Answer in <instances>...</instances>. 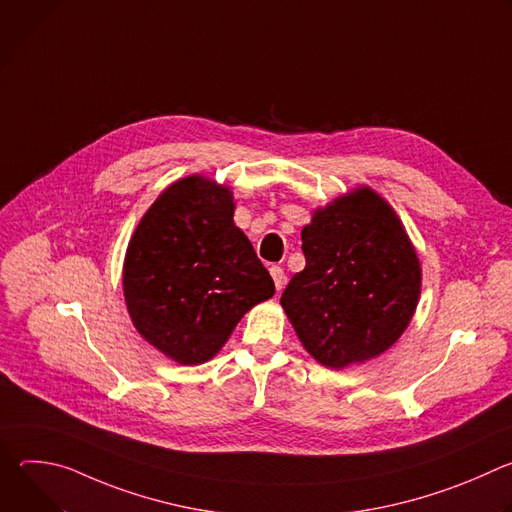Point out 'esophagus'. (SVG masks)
<instances>
[{"instance_id": "1", "label": "esophagus", "mask_w": 512, "mask_h": 512, "mask_svg": "<svg viewBox=\"0 0 512 512\" xmlns=\"http://www.w3.org/2000/svg\"><path fill=\"white\" fill-rule=\"evenodd\" d=\"M269 273H271V277H273L275 289H277V291L283 289V285H285V273H283V269L277 267V265H273V267H269Z\"/></svg>"}]
</instances>
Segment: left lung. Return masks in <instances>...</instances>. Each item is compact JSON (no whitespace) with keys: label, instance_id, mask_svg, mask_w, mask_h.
<instances>
[{"label":"left lung","instance_id":"left-lung-1","mask_svg":"<svg viewBox=\"0 0 512 512\" xmlns=\"http://www.w3.org/2000/svg\"><path fill=\"white\" fill-rule=\"evenodd\" d=\"M302 251L306 267L281 308L308 354L340 371L389 350L421 294V263L395 208L356 186L314 210Z\"/></svg>","mask_w":512,"mask_h":512}]
</instances>
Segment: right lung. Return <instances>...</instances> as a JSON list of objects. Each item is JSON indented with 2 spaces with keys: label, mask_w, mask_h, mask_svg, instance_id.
Here are the masks:
<instances>
[{
  "label": "right lung",
  "mask_w": 512,
  "mask_h": 512,
  "mask_svg": "<svg viewBox=\"0 0 512 512\" xmlns=\"http://www.w3.org/2000/svg\"><path fill=\"white\" fill-rule=\"evenodd\" d=\"M227 184L202 174L172 182L145 210L123 261V296L143 340L194 367L218 354L275 285L235 225Z\"/></svg>",
  "instance_id": "add662e5"
}]
</instances>
